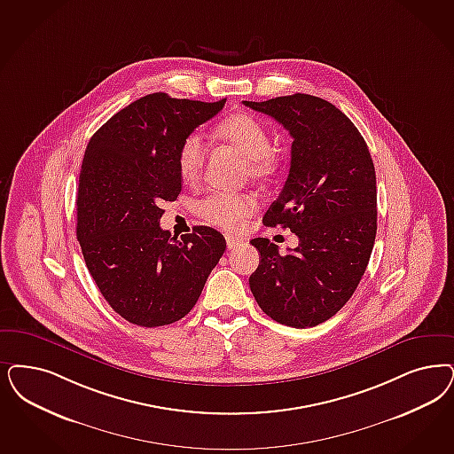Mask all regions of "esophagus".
I'll return each instance as SVG.
<instances>
[{
    "mask_svg": "<svg viewBox=\"0 0 454 454\" xmlns=\"http://www.w3.org/2000/svg\"><path fill=\"white\" fill-rule=\"evenodd\" d=\"M226 245H228V250H235L238 247H241L243 245V241L241 239H238L235 236H226Z\"/></svg>",
    "mask_w": 454,
    "mask_h": 454,
    "instance_id": "34e87169",
    "label": "esophagus"
}]
</instances>
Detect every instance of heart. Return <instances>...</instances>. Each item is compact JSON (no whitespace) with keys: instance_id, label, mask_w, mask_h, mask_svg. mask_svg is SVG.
Returning <instances> with one entry per match:
<instances>
[{"instance_id":"1","label":"heart","mask_w":454,"mask_h":454,"mask_svg":"<svg viewBox=\"0 0 454 454\" xmlns=\"http://www.w3.org/2000/svg\"><path fill=\"white\" fill-rule=\"evenodd\" d=\"M219 141L235 147L247 159V169L251 177L262 179L277 169V159L270 151V132L265 124L247 112H239L216 127ZM206 147L200 134H189L177 153V168L184 181H194L203 169ZM254 209V200L247 194L235 192H211L198 204L203 218L216 223L223 228L235 230L243 224Z\"/></svg>"}]
</instances>
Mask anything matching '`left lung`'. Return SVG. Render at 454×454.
<instances>
[{
    "instance_id": "obj_1",
    "label": "left lung",
    "mask_w": 454,
    "mask_h": 454,
    "mask_svg": "<svg viewBox=\"0 0 454 454\" xmlns=\"http://www.w3.org/2000/svg\"><path fill=\"white\" fill-rule=\"evenodd\" d=\"M243 104L273 117L294 139L288 177L263 223L298 236L286 254L268 238L251 239L262 254L251 294L278 324L315 327L344 307L369 263L377 231L374 162L357 127L320 97Z\"/></svg>"
}]
</instances>
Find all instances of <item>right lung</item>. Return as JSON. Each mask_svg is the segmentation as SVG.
I'll list each match as a JSON object with an SVG mask.
<instances>
[{"mask_svg":"<svg viewBox=\"0 0 454 454\" xmlns=\"http://www.w3.org/2000/svg\"><path fill=\"white\" fill-rule=\"evenodd\" d=\"M224 102L145 95L112 115L85 149L80 248L100 294L134 325L162 327L186 317L226 250L209 226L181 238L159 226L160 204L181 192V144Z\"/></svg>","mask_w":454,"mask_h":454,"instance_id":"1","label":"right lung"}]
</instances>
